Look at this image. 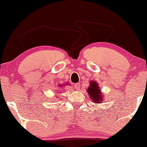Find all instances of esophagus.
<instances>
[{
	"instance_id": "34e87169",
	"label": "esophagus",
	"mask_w": 147,
	"mask_h": 147,
	"mask_svg": "<svg viewBox=\"0 0 147 147\" xmlns=\"http://www.w3.org/2000/svg\"><path fill=\"white\" fill-rule=\"evenodd\" d=\"M75 90H78L80 88V83H77V84H75Z\"/></svg>"
}]
</instances>
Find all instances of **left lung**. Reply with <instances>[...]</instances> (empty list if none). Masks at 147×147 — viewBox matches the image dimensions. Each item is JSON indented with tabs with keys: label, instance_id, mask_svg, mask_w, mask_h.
<instances>
[{
	"label": "left lung",
	"instance_id": "8db88e82",
	"mask_svg": "<svg viewBox=\"0 0 147 147\" xmlns=\"http://www.w3.org/2000/svg\"><path fill=\"white\" fill-rule=\"evenodd\" d=\"M99 84L94 81H90V87L87 88V94L90 96V99L92 100V102L95 104L101 103L102 102V93L100 90V87L98 86Z\"/></svg>",
	"mask_w": 147,
	"mask_h": 147
}]
</instances>
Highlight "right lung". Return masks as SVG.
Here are the masks:
<instances>
[{"label":"right lung","mask_w":147,"mask_h":147,"mask_svg":"<svg viewBox=\"0 0 147 147\" xmlns=\"http://www.w3.org/2000/svg\"><path fill=\"white\" fill-rule=\"evenodd\" d=\"M67 84H69V83H67ZM64 86L65 85H63V84H61V85H60V87H64ZM60 91H62V89H60Z\"/></svg>","instance_id":"obj_1"}]
</instances>
